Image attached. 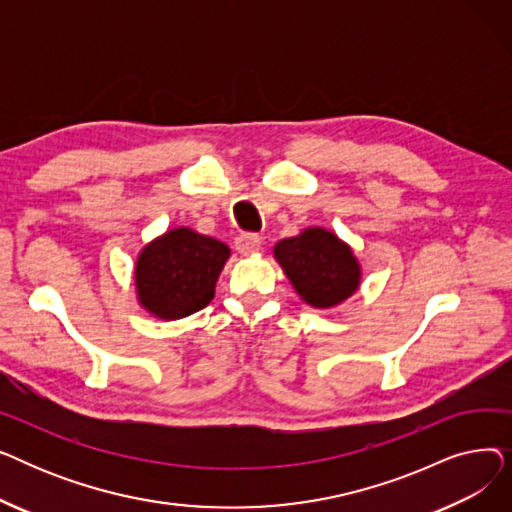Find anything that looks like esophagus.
<instances>
[{"mask_svg":"<svg viewBox=\"0 0 512 512\" xmlns=\"http://www.w3.org/2000/svg\"><path fill=\"white\" fill-rule=\"evenodd\" d=\"M234 247L240 255H251L255 251H259L261 247V238L257 234H251V232H242L236 236L234 240Z\"/></svg>","mask_w":512,"mask_h":512,"instance_id":"esophagus-1","label":"esophagus"}]
</instances>
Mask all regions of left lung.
Here are the masks:
<instances>
[{"instance_id":"8db88e82","label":"left lung","mask_w":512,"mask_h":512,"mask_svg":"<svg viewBox=\"0 0 512 512\" xmlns=\"http://www.w3.org/2000/svg\"><path fill=\"white\" fill-rule=\"evenodd\" d=\"M274 257L299 297L313 309H332L361 286V263L332 230L305 228L276 242Z\"/></svg>"}]
</instances>
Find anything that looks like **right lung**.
Listing matches in <instances>:
<instances>
[{
  "label": "right lung",
  "mask_w": 512,
  "mask_h": 512,
  "mask_svg": "<svg viewBox=\"0 0 512 512\" xmlns=\"http://www.w3.org/2000/svg\"><path fill=\"white\" fill-rule=\"evenodd\" d=\"M230 257L222 240L174 228L153 238L134 263L139 305L157 319H182L213 301L215 284Z\"/></svg>",
  "instance_id": "add662e5"
}]
</instances>
